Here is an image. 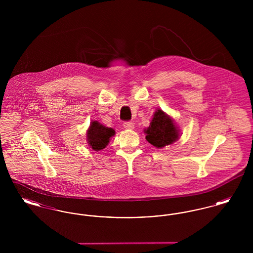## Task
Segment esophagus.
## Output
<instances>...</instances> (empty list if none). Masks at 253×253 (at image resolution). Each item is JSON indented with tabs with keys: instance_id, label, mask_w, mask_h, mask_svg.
<instances>
[{
	"instance_id": "esophagus-1",
	"label": "esophagus",
	"mask_w": 253,
	"mask_h": 253,
	"mask_svg": "<svg viewBox=\"0 0 253 253\" xmlns=\"http://www.w3.org/2000/svg\"><path fill=\"white\" fill-rule=\"evenodd\" d=\"M123 127H124L125 129L132 130V129L134 128V125H133V123L131 122V121H125V122L123 123Z\"/></svg>"
}]
</instances>
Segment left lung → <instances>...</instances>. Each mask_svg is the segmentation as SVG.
I'll return each mask as SVG.
<instances>
[{"label":"left lung","instance_id":"1","mask_svg":"<svg viewBox=\"0 0 253 253\" xmlns=\"http://www.w3.org/2000/svg\"><path fill=\"white\" fill-rule=\"evenodd\" d=\"M144 132L147 141L156 148H164L172 144L180 136L174 121L160 109L156 111L150 126L145 129Z\"/></svg>","mask_w":253,"mask_h":253}]
</instances>
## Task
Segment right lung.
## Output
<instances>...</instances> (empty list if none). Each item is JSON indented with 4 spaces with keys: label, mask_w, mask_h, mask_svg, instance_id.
<instances>
[{
    "label": "right lung",
    "mask_w": 253,
    "mask_h": 253,
    "mask_svg": "<svg viewBox=\"0 0 253 253\" xmlns=\"http://www.w3.org/2000/svg\"><path fill=\"white\" fill-rule=\"evenodd\" d=\"M114 134V129L105 127L98 121H92L87 130V141L93 150L100 151L108 145L110 138Z\"/></svg>",
    "instance_id": "1"
}]
</instances>
